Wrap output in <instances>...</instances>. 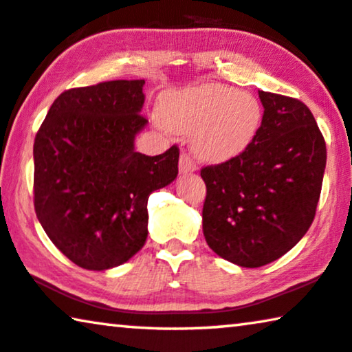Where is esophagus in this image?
Wrapping results in <instances>:
<instances>
[{
	"label": "esophagus",
	"instance_id": "esophagus-1",
	"mask_svg": "<svg viewBox=\"0 0 352 352\" xmlns=\"http://www.w3.org/2000/svg\"><path fill=\"white\" fill-rule=\"evenodd\" d=\"M178 172H180V174H183V175L192 174V172H196L195 161H192L188 155H185V153H183V155L180 156V160H178Z\"/></svg>",
	"mask_w": 352,
	"mask_h": 352
}]
</instances>
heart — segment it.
<instances>
[{"mask_svg": "<svg viewBox=\"0 0 352 352\" xmlns=\"http://www.w3.org/2000/svg\"><path fill=\"white\" fill-rule=\"evenodd\" d=\"M157 115L170 131L191 133L192 153L210 164L241 157L254 145L263 124L258 98L215 82L162 94Z\"/></svg>", "mask_w": 352, "mask_h": 352, "instance_id": "1", "label": "heart"}]
</instances>
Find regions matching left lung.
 I'll list each match as a JSON object with an SVG mask.
<instances>
[{
  "instance_id": "left-lung-1",
  "label": "left lung",
  "mask_w": 352,
  "mask_h": 352,
  "mask_svg": "<svg viewBox=\"0 0 352 352\" xmlns=\"http://www.w3.org/2000/svg\"><path fill=\"white\" fill-rule=\"evenodd\" d=\"M258 96L265 111L254 145L201 170L207 244L242 268L268 265L298 244L314 220L327 162L324 137L305 103Z\"/></svg>"
}]
</instances>
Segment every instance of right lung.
I'll use <instances>...</instances> for the list:
<instances>
[{
  "instance_id": "1",
  "label": "right lung",
  "mask_w": 352,
  "mask_h": 352,
  "mask_svg": "<svg viewBox=\"0 0 352 352\" xmlns=\"http://www.w3.org/2000/svg\"><path fill=\"white\" fill-rule=\"evenodd\" d=\"M145 81L70 89L49 108L33 145L34 210L73 263L105 271L131 260L148 237V197L177 178L178 148L135 151L148 121Z\"/></svg>"
}]
</instances>
